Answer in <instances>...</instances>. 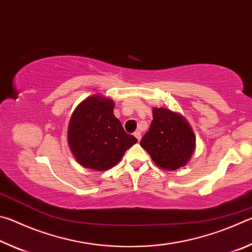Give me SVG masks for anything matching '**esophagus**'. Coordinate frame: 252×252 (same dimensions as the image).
I'll list each match as a JSON object with an SVG mask.
<instances>
[{
	"mask_svg": "<svg viewBox=\"0 0 252 252\" xmlns=\"http://www.w3.org/2000/svg\"><path fill=\"white\" fill-rule=\"evenodd\" d=\"M134 136L136 138V140H138V141H140V140H141V132H140V131L134 132Z\"/></svg>",
	"mask_w": 252,
	"mask_h": 252,
	"instance_id": "obj_1",
	"label": "esophagus"
}]
</instances>
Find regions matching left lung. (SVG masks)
I'll use <instances>...</instances> for the list:
<instances>
[{
  "instance_id": "1",
  "label": "left lung",
  "mask_w": 252,
  "mask_h": 252,
  "mask_svg": "<svg viewBox=\"0 0 252 252\" xmlns=\"http://www.w3.org/2000/svg\"><path fill=\"white\" fill-rule=\"evenodd\" d=\"M150 129L141 147L155 163L164 170H177L189 162L195 149V136L189 122L180 113L167 108H153Z\"/></svg>"
}]
</instances>
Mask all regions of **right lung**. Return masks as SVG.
I'll use <instances>...</instances> for the list:
<instances>
[{
	"label": "right lung",
	"instance_id": "obj_1",
	"mask_svg": "<svg viewBox=\"0 0 252 252\" xmlns=\"http://www.w3.org/2000/svg\"><path fill=\"white\" fill-rule=\"evenodd\" d=\"M113 108V100L94 94L81 102L72 113L67 142L72 155L82 167L95 171L109 170L138 142L114 117Z\"/></svg>",
	"mask_w": 252,
	"mask_h": 252
}]
</instances>
